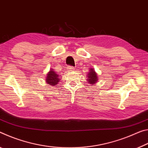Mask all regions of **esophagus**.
Masks as SVG:
<instances>
[{
    "label": "esophagus",
    "mask_w": 148,
    "mask_h": 148,
    "mask_svg": "<svg viewBox=\"0 0 148 148\" xmlns=\"http://www.w3.org/2000/svg\"><path fill=\"white\" fill-rule=\"evenodd\" d=\"M67 69H68L69 71H74V67H72V66H68V67H67Z\"/></svg>",
    "instance_id": "1"
}]
</instances>
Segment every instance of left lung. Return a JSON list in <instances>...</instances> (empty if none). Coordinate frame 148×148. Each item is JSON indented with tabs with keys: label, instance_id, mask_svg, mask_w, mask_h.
I'll list each match as a JSON object with an SVG mask.
<instances>
[{
	"label": "left lung",
	"instance_id": "obj_1",
	"mask_svg": "<svg viewBox=\"0 0 148 148\" xmlns=\"http://www.w3.org/2000/svg\"><path fill=\"white\" fill-rule=\"evenodd\" d=\"M87 77V82H88V84H95L98 82V74L96 73L94 69L90 68L89 69V71L88 73V75H86Z\"/></svg>",
	"mask_w": 148,
	"mask_h": 148
}]
</instances>
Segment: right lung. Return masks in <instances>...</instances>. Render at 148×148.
Here are the masks:
<instances>
[{
    "mask_svg": "<svg viewBox=\"0 0 148 148\" xmlns=\"http://www.w3.org/2000/svg\"><path fill=\"white\" fill-rule=\"evenodd\" d=\"M61 78L62 77H60V75L58 74L55 71V70L51 68L50 69V71L47 73L45 81L47 84H50V86H55L60 81Z\"/></svg>",
    "mask_w": 148,
    "mask_h": 148,
    "instance_id": "obj_1",
    "label": "right lung"
}]
</instances>
